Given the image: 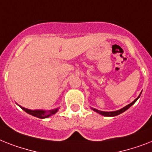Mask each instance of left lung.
I'll return each instance as SVG.
<instances>
[{"label":"left lung","instance_id":"left-lung-1","mask_svg":"<svg viewBox=\"0 0 152 152\" xmlns=\"http://www.w3.org/2000/svg\"><path fill=\"white\" fill-rule=\"evenodd\" d=\"M140 94H141V93L139 94V96H138L137 97L136 99L134 100V102H131L130 104H127L126 106H125V107H123V108H122L121 109H119V110H117V111H113V112H103V111H100V110H97V109H96V108H91V109L92 110H94V112H97V113H99L100 115H104V116H116V115H118L121 114V113H123V112H124L125 111H126L129 108H130L133 104L135 103V102L137 101V99L140 97Z\"/></svg>","mask_w":152,"mask_h":152}]
</instances>
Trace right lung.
I'll return each mask as SVG.
<instances>
[{"instance_id": "add662e5", "label": "right lung", "mask_w": 152, "mask_h": 152, "mask_svg": "<svg viewBox=\"0 0 152 152\" xmlns=\"http://www.w3.org/2000/svg\"><path fill=\"white\" fill-rule=\"evenodd\" d=\"M23 110H24L25 112L28 113V114L31 115L33 116L37 117V118H40V119H46L50 117V115H55L58 111L59 108H55V109H51V110H41V109H35V110H31V109H28V108H26L24 107H22V106L18 105Z\"/></svg>"}]
</instances>
